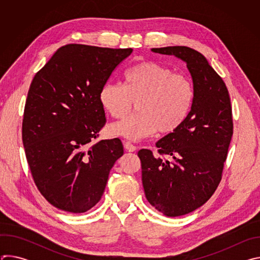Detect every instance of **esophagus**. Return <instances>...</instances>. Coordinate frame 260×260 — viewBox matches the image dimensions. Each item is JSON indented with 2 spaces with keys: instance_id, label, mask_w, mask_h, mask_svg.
<instances>
[{
  "instance_id": "1",
  "label": "esophagus",
  "mask_w": 260,
  "mask_h": 260,
  "mask_svg": "<svg viewBox=\"0 0 260 260\" xmlns=\"http://www.w3.org/2000/svg\"><path fill=\"white\" fill-rule=\"evenodd\" d=\"M124 148H125V150L128 151V152H134V151L137 150V147L128 141L124 142Z\"/></svg>"
}]
</instances>
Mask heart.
<instances>
[{
	"label": "heart",
	"instance_id": "b5f03b06",
	"mask_svg": "<svg viewBox=\"0 0 260 260\" xmlns=\"http://www.w3.org/2000/svg\"><path fill=\"white\" fill-rule=\"evenodd\" d=\"M124 85L107 83L100 91L103 108L113 118L127 115L134 103L138 112L111 124L109 133L129 140L150 137L157 131L171 135L186 120L194 100L191 80L153 60L136 63L124 72Z\"/></svg>",
	"mask_w": 260,
	"mask_h": 260
}]
</instances>
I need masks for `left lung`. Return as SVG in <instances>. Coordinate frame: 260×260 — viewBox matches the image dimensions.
Masks as SVG:
<instances>
[{
    "mask_svg": "<svg viewBox=\"0 0 260 260\" xmlns=\"http://www.w3.org/2000/svg\"><path fill=\"white\" fill-rule=\"evenodd\" d=\"M186 62L194 100L183 125L156 143L160 156L141 149L142 183L147 201L168 217L203 206L222 178L234 133L231 98L222 78L199 51L186 46L152 48ZM171 156V161L162 159Z\"/></svg>",
    "mask_w": 260,
    "mask_h": 260,
    "instance_id": "1",
    "label": "left lung"
}]
</instances>
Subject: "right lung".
Segmentation results:
<instances>
[{
  "label": "right lung",
  "instance_id": "1",
  "mask_svg": "<svg viewBox=\"0 0 260 260\" xmlns=\"http://www.w3.org/2000/svg\"><path fill=\"white\" fill-rule=\"evenodd\" d=\"M132 52L68 44L30 83L22 120L25 156L36 186L59 210L84 213L95 206L123 155L118 138L90 143L106 123L100 91Z\"/></svg>",
  "mask_w": 260,
  "mask_h": 260
}]
</instances>
